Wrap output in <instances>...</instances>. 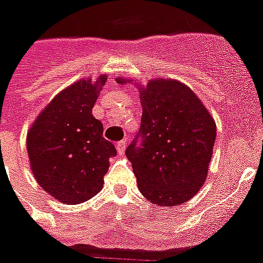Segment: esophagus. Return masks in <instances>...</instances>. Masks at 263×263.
Here are the masks:
<instances>
[{
  "label": "esophagus",
  "instance_id": "esophagus-1",
  "mask_svg": "<svg viewBox=\"0 0 263 263\" xmlns=\"http://www.w3.org/2000/svg\"><path fill=\"white\" fill-rule=\"evenodd\" d=\"M125 147H127V144H125V140H121V142L117 143V144H116L117 153H119V154H124Z\"/></svg>",
  "mask_w": 263,
  "mask_h": 263
}]
</instances>
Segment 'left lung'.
<instances>
[{
    "label": "left lung",
    "instance_id": "8db88e82",
    "mask_svg": "<svg viewBox=\"0 0 263 263\" xmlns=\"http://www.w3.org/2000/svg\"><path fill=\"white\" fill-rule=\"evenodd\" d=\"M121 85L135 80L116 78ZM142 102V144L128 146L140 193L159 206L189 201L201 189L216 139V124L191 87L177 80L138 85Z\"/></svg>",
    "mask_w": 263,
    "mask_h": 263
}]
</instances>
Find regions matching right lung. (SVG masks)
I'll return each mask as SVG.
<instances>
[{
	"label": "right lung",
	"mask_w": 263,
	"mask_h": 263,
	"mask_svg": "<svg viewBox=\"0 0 263 263\" xmlns=\"http://www.w3.org/2000/svg\"><path fill=\"white\" fill-rule=\"evenodd\" d=\"M106 82L83 78L58 93L27 134L32 173L43 191L65 204H80L102 189L109 158L116 155L104 139V127L91 109Z\"/></svg>",
	"instance_id": "add662e5"
}]
</instances>
